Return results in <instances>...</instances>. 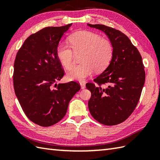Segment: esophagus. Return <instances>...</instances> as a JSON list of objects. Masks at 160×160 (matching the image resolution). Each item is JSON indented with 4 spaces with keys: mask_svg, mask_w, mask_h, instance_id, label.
I'll return each instance as SVG.
<instances>
[{
    "mask_svg": "<svg viewBox=\"0 0 160 160\" xmlns=\"http://www.w3.org/2000/svg\"><path fill=\"white\" fill-rule=\"evenodd\" d=\"M80 86H81V88H82V89H84V88L86 87V84H85V82H80Z\"/></svg>",
    "mask_w": 160,
    "mask_h": 160,
    "instance_id": "obj_1",
    "label": "esophagus"
}]
</instances>
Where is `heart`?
<instances>
[{"label":"heart","instance_id":"obj_1","mask_svg":"<svg viewBox=\"0 0 160 160\" xmlns=\"http://www.w3.org/2000/svg\"><path fill=\"white\" fill-rule=\"evenodd\" d=\"M69 41L71 46L59 44L56 48L58 58L65 69H69L73 65L76 54L82 53V63L68 72L69 80L83 81L92 74L93 70L102 72L107 69L113 58V44L98 33L88 31L77 32L69 36Z\"/></svg>","mask_w":160,"mask_h":160}]
</instances>
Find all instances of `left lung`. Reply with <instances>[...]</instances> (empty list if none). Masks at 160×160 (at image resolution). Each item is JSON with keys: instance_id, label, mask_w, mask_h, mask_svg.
Masks as SVG:
<instances>
[{"instance_id": "obj_1", "label": "left lung", "mask_w": 160, "mask_h": 160, "mask_svg": "<svg viewBox=\"0 0 160 160\" xmlns=\"http://www.w3.org/2000/svg\"><path fill=\"white\" fill-rule=\"evenodd\" d=\"M88 25L106 33L114 48L108 67L94 83L86 84L91 92L88 102L90 113L102 124H119L130 116L140 100L145 82L141 54L119 30L99 24Z\"/></svg>"}]
</instances>
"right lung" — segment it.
Masks as SVG:
<instances>
[{
  "mask_svg": "<svg viewBox=\"0 0 160 160\" xmlns=\"http://www.w3.org/2000/svg\"><path fill=\"white\" fill-rule=\"evenodd\" d=\"M71 25L47 27L32 33L16 54L13 73L16 96L26 116L41 127L62 120L71 98L80 89L75 81L53 86L64 75L56 48Z\"/></svg>",
  "mask_w": 160,
  "mask_h": 160,
  "instance_id": "right-lung-1",
  "label": "right lung"
}]
</instances>
